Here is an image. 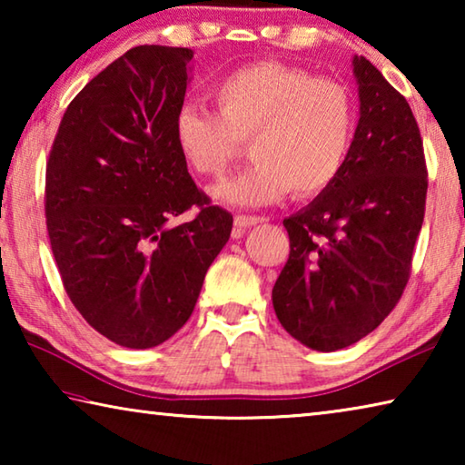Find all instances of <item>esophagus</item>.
Wrapping results in <instances>:
<instances>
[{
	"label": "esophagus",
	"instance_id": "esophagus-1",
	"mask_svg": "<svg viewBox=\"0 0 465 465\" xmlns=\"http://www.w3.org/2000/svg\"><path fill=\"white\" fill-rule=\"evenodd\" d=\"M264 217H258V215H235L233 219V233L235 235H242L243 232L248 230V227L256 225V223H262Z\"/></svg>",
	"mask_w": 465,
	"mask_h": 465
}]
</instances>
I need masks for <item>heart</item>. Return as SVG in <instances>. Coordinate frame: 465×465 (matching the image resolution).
Segmentation results:
<instances>
[{"label":"heart","mask_w":465,"mask_h":465,"mask_svg":"<svg viewBox=\"0 0 465 465\" xmlns=\"http://www.w3.org/2000/svg\"><path fill=\"white\" fill-rule=\"evenodd\" d=\"M217 113L184 104L174 143L194 174L223 176L250 141L254 163L215 188L238 207H258L289 193L310 199L341 174L355 137V96L344 84L277 61L246 65L211 90Z\"/></svg>","instance_id":"1"}]
</instances>
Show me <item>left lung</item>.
Masks as SVG:
<instances>
[{
  "instance_id": "8db88e82",
  "label": "left lung",
  "mask_w": 465,
  "mask_h": 465,
  "mask_svg": "<svg viewBox=\"0 0 465 465\" xmlns=\"http://www.w3.org/2000/svg\"><path fill=\"white\" fill-rule=\"evenodd\" d=\"M361 116L341 174L282 222L289 258L272 287L281 326L313 351L355 344L396 308L424 222L427 162L406 98L352 59Z\"/></svg>"
}]
</instances>
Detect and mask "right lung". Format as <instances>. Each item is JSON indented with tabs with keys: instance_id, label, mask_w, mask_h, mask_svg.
Segmentation results:
<instances>
[{
	"instance_id": "1",
	"label": "right lung",
	"mask_w": 465,
	"mask_h": 465,
	"mask_svg": "<svg viewBox=\"0 0 465 465\" xmlns=\"http://www.w3.org/2000/svg\"><path fill=\"white\" fill-rule=\"evenodd\" d=\"M193 51L141 45L69 102L45 180L63 287L84 320L127 349L186 324L233 217L211 204L174 143ZM188 208L191 223H171Z\"/></svg>"
}]
</instances>
